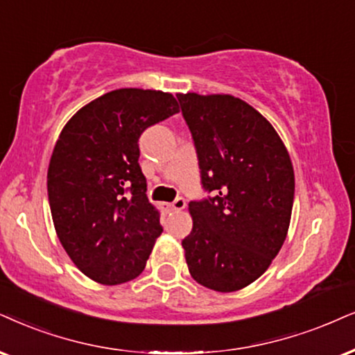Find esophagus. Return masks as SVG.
Here are the masks:
<instances>
[{
    "label": "esophagus",
    "mask_w": 355,
    "mask_h": 355,
    "mask_svg": "<svg viewBox=\"0 0 355 355\" xmlns=\"http://www.w3.org/2000/svg\"><path fill=\"white\" fill-rule=\"evenodd\" d=\"M167 206V209H170V211H180V209H183L187 206V201H185V198H177L173 201V203H167L165 205Z\"/></svg>",
    "instance_id": "esophagus-1"
}]
</instances>
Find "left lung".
<instances>
[{
  "label": "left lung",
  "instance_id": "8db88e82",
  "mask_svg": "<svg viewBox=\"0 0 355 355\" xmlns=\"http://www.w3.org/2000/svg\"><path fill=\"white\" fill-rule=\"evenodd\" d=\"M198 157L201 187L182 241L200 285L236 291L267 270L288 232L295 175L272 124L231 95H177Z\"/></svg>",
  "mask_w": 355,
  "mask_h": 355
}]
</instances>
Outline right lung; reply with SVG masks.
<instances>
[{
    "label": "right lung",
    "instance_id": "right-lung-1",
    "mask_svg": "<svg viewBox=\"0 0 355 355\" xmlns=\"http://www.w3.org/2000/svg\"><path fill=\"white\" fill-rule=\"evenodd\" d=\"M175 113L170 93L121 88L83 106L58 136L47 172L53 226L75 266L98 284L136 278L162 234L137 142Z\"/></svg>",
    "mask_w": 355,
    "mask_h": 355
}]
</instances>
